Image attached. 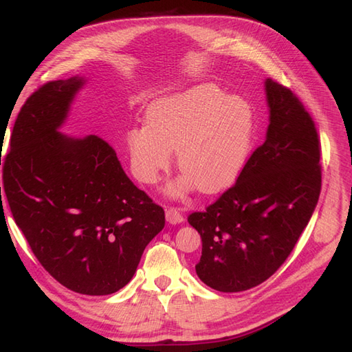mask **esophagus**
Listing matches in <instances>:
<instances>
[{
	"label": "esophagus",
	"instance_id": "1",
	"mask_svg": "<svg viewBox=\"0 0 352 352\" xmlns=\"http://www.w3.org/2000/svg\"><path fill=\"white\" fill-rule=\"evenodd\" d=\"M166 220L170 224H178V223H183L184 221V215L178 208H174V206H170V208L166 210Z\"/></svg>",
	"mask_w": 352,
	"mask_h": 352
}]
</instances>
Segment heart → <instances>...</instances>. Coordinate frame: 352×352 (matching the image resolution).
<instances>
[{"mask_svg": "<svg viewBox=\"0 0 352 352\" xmlns=\"http://www.w3.org/2000/svg\"><path fill=\"white\" fill-rule=\"evenodd\" d=\"M254 128V110L247 99L201 83L150 102L146 124L126 131L124 146L140 183L155 184L177 150L183 175L168 188L169 195L184 196L195 186L202 193H217L241 174Z\"/></svg>", "mask_w": 352, "mask_h": 352, "instance_id": "obj_1", "label": "heart"}]
</instances>
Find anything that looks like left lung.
<instances>
[{
	"label": "left lung",
	"instance_id": "8db88e82",
	"mask_svg": "<svg viewBox=\"0 0 352 352\" xmlns=\"http://www.w3.org/2000/svg\"><path fill=\"white\" fill-rule=\"evenodd\" d=\"M266 140L236 183L188 223L202 238L201 281L238 293L262 284L290 256L321 192L320 140L309 113L290 89L267 78Z\"/></svg>",
	"mask_w": 352,
	"mask_h": 352
}]
</instances>
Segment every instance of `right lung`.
I'll list each match as a JSON object with an SVG mask.
<instances>
[{"label": "right lung", "mask_w": 352, "mask_h": 352, "mask_svg": "<svg viewBox=\"0 0 352 352\" xmlns=\"http://www.w3.org/2000/svg\"><path fill=\"white\" fill-rule=\"evenodd\" d=\"M83 85L82 77L55 80L26 99L3 184L41 266L69 290L105 296L131 281L144 248L165 226V211L131 182L107 141L58 132Z\"/></svg>", "instance_id": "add662e5"}]
</instances>
